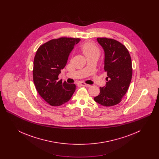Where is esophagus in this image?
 Listing matches in <instances>:
<instances>
[{
  "mask_svg": "<svg viewBox=\"0 0 159 159\" xmlns=\"http://www.w3.org/2000/svg\"><path fill=\"white\" fill-rule=\"evenodd\" d=\"M80 84H81V85H82L83 86H86V87H87V88H89V87H91V86L90 84H86V83H84V82H81Z\"/></svg>",
  "mask_w": 159,
  "mask_h": 159,
  "instance_id": "34e87169",
  "label": "esophagus"
}]
</instances>
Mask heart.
Returning <instances> with one entry per match:
<instances>
[{
	"label": "heart",
	"mask_w": 159,
	"mask_h": 159,
	"mask_svg": "<svg viewBox=\"0 0 159 159\" xmlns=\"http://www.w3.org/2000/svg\"><path fill=\"white\" fill-rule=\"evenodd\" d=\"M81 49L85 56L91 55H97L99 54V50L98 48L91 42H87L83 44L81 46Z\"/></svg>",
	"instance_id": "1"
}]
</instances>
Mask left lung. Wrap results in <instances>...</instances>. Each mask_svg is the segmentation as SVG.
<instances>
[{"label": "left lung", "mask_w": 159, "mask_h": 159, "mask_svg": "<svg viewBox=\"0 0 159 159\" xmlns=\"http://www.w3.org/2000/svg\"><path fill=\"white\" fill-rule=\"evenodd\" d=\"M97 42L104 51V70L107 73L106 86L100 87L95 101L106 107L120 102L126 94L132 76V61L127 48L112 39L98 38Z\"/></svg>", "instance_id": "8db88e82"}]
</instances>
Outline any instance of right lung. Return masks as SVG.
<instances>
[{
  "mask_svg": "<svg viewBox=\"0 0 159 159\" xmlns=\"http://www.w3.org/2000/svg\"><path fill=\"white\" fill-rule=\"evenodd\" d=\"M80 41L79 38L52 39L40 46L33 62V82L39 95L49 104L60 106L68 102L76 90L75 84L62 82L58 75L70 53Z\"/></svg>",
  "mask_w": 159,
  "mask_h": 159,
  "instance_id": "1",
  "label": "right lung"
}]
</instances>
